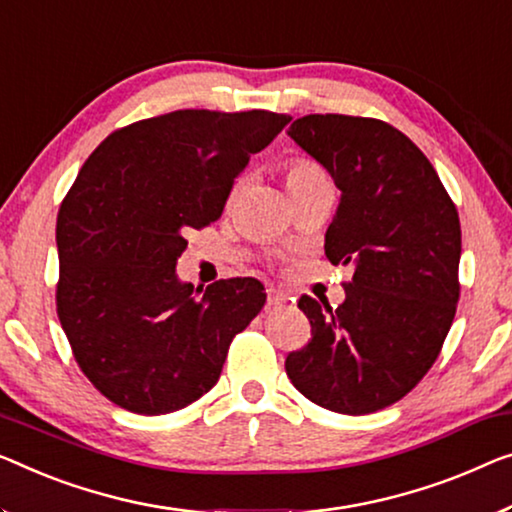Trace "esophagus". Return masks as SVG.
<instances>
[{
	"label": "esophagus",
	"instance_id": "1",
	"mask_svg": "<svg viewBox=\"0 0 512 512\" xmlns=\"http://www.w3.org/2000/svg\"><path fill=\"white\" fill-rule=\"evenodd\" d=\"M289 303V296L285 292H280V289H269L266 292V305L269 308H282V305Z\"/></svg>",
	"mask_w": 512,
	"mask_h": 512
}]
</instances>
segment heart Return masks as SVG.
Here are the masks:
<instances>
[{
    "mask_svg": "<svg viewBox=\"0 0 512 512\" xmlns=\"http://www.w3.org/2000/svg\"><path fill=\"white\" fill-rule=\"evenodd\" d=\"M317 174H322V172H319L312 163H308V160H294V163H289V167H287V186H294V183H301L310 177H317Z\"/></svg>",
    "mask_w": 512,
    "mask_h": 512,
    "instance_id": "heart-1",
    "label": "heart"
}]
</instances>
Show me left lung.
<instances>
[{"label": "left lung", "mask_w": 512, "mask_h": 512, "mask_svg": "<svg viewBox=\"0 0 512 512\" xmlns=\"http://www.w3.org/2000/svg\"><path fill=\"white\" fill-rule=\"evenodd\" d=\"M287 135L340 190L326 257L352 264L338 308L301 296L312 338L287 356L296 391L361 416L404 398L437 361L460 299V218L423 151L391 124L308 114Z\"/></svg>", "instance_id": "8db88e82"}]
</instances>
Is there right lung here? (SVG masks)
I'll use <instances>...</instances> for the list:
<instances>
[{"mask_svg":"<svg viewBox=\"0 0 512 512\" xmlns=\"http://www.w3.org/2000/svg\"><path fill=\"white\" fill-rule=\"evenodd\" d=\"M289 119L167 112L114 131L82 165L57 216V315L82 372L121 409L160 416L202 398L264 308L259 280L202 292L177 276V259Z\"/></svg>","mask_w":512,"mask_h":512,"instance_id":"right-lung-1","label":"right lung"}]
</instances>
